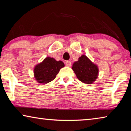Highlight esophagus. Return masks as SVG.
<instances>
[{
    "label": "esophagus",
    "mask_w": 131,
    "mask_h": 131,
    "mask_svg": "<svg viewBox=\"0 0 131 131\" xmlns=\"http://www.w3.org/2000/svg\"><path fill=\"white\" fill-rule=\"evenodd\" d=\"M65 65L67 66H70L71 65H72V63H71L70 61H66L65 62Z\"/></svg>",
    "instance_id": "esophagus-1"
}]
</instances>
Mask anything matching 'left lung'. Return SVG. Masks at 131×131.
Wrapping results in <instances>:
<instances>
[{"label":"left lung","instance_id":"8db88e82","mask_svg":"<svg viewBox=\"0 0 131 131\" xmlns=\"http://www.w3.org/2000/svg\"><path fill=\"white\" fill-rule=\"evenodd\" d=\"M72 69L77 79L84 83L92 84L96 81L98 76L99 69L97 65L84 55L79 57L78 61L74 62Z\"/></svg>","mask_w":131,"mask_h":131}]
</instances>
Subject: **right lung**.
<instances>
[{
    "label": "right lung",
    "instance_id": "obj_1",
    "mask_svg": "<svg viewBox=\"0 0 131 131\" xmlns=\"http://www.w3.org/2000/svg\"><path fill=\"white\" fill-rule=\"evenodd\" d=\"M64 66L62 61H57L53 58L47 57L35 67L34 77L38 83L47 84L55 78L59 70Z\"/></svg>",
    "mask_w": 131,
    "mask_h": 131
}]
</instances>
